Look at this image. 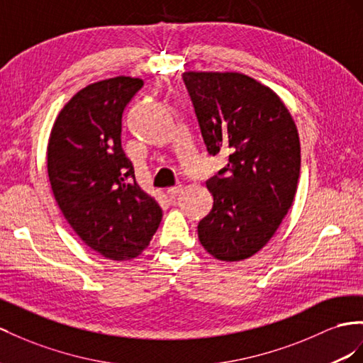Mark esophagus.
<instances>
[{
	"label": "esophagus",
	"instance_id": "esophagus-1",
	"mask_svg": "<svg viewBox=\"0 0 363 363\" xmlns=\"http://www.w3.org/2000/svg\"><path fill=\"white\" fill-rule=\"evenodd\" d=\"M181 191H182V187H181V185H176V187L167 189V196H169L170 199H173V198L178 196V194H179Z\"/></svg>",
	"mask_w": 363,
	"mask_h": 363
}]
</instances>
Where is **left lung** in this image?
<instances>
[{"mask_svg":"<svg viewBox=\"0 0 363 363\" xmlns=\"http://www.w3.org/2000/svg\"><path fill=\"white\" fill-rule=\"evenodd\" d=\"M210 155L228 162L206 184L213 208L198 224L202 247L219 261L252 257L290 210L301 173V143L276 93L238 72H185Z\"/></svg>","mask_w":363,"mask_h":363,"instance_id":"obj_1","label":"left lung"}]
</instances>
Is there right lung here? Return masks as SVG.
Here are the masks:
<instances>
[{
  "instance_id": "right-lung-1",
  "label": "right lung",
  "mask_w": 363,
  "mask_h": 363,
  "mask_svg": "<svg viewBox=\"0 0 363 363\" xmlns=\"http://www.w3.org/2000/svg\"><path fill=\"white\" fill-rule=\"evenodd\" d=\"M143 86L116 77L81 89L55 119L48 145L49 181L64 218L111 261L141 255L162 219L121 145L124 110Z\"/></svg>"
}]
</instances>
